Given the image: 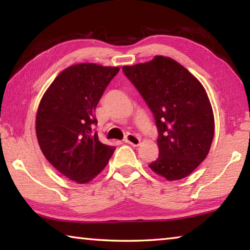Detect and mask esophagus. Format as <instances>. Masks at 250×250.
<instances>
[{"mask_svg":"<svg viewBox=\"0 0 250 250\" xmlns=\"http://www.w3.org/2000/svg\"><path fill=\"white\" fill-rule=\"evenodd\" d=\"M125 142H126V144L131 145V146H138L140 145L141 140H140L139 137L136 136V134L129 133V134H126V137H125Z\"/></svg>","mask_w":250,"mask_h":250,"instance_id":"34e87169","label":"esophagus"}]
</instances>
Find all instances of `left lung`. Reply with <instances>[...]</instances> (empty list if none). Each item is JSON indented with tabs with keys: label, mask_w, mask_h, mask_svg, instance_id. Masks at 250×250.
Listing matches in <instances>:
<instances>
[{
	"label": "left lung",
	"mask_w": 250,
	"mask_h": 250,
	"mask_svg": "<svg viewBox=\"0 0 250 250\" xmlns=\"http://www.w3.org/2000/svg\"><path fill=\"white\" fill-rule=\"evenodd\" d=\"M153 113L159 157L150 169L168 181L190 175L210 150L215 118L200 81L171 58L122 66Z\"/></svg>",
	"instance_id": "obj_1"
}]
</instances>
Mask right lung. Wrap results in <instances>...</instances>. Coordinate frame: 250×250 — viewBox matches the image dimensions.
Listing matches in <instances>:
<instances>
[{
  "label": "right lung",
  "instance_id": "obj_1",
  "mask_svg": "<svg viewBox=\"0 0 250 250\" xmlns=\"http://www.w3.org/2000/svg\"><path fill=\"white\" fill-rule=\"evenodd\" d=\"M119 70L96 63L71 65L40 101L35 131L41 151L59 172L78 184L94 179L116 149L100 142L93 125L99 100Z\"/></svg>",
  "mask_w": 250,
  "mask_h": 250
}]
</instances>
